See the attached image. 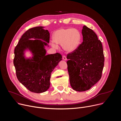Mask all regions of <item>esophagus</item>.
<instances>
[{
  "label": "esophagus",
  "mask_w": 121,
  "mask_h": 121,
  "mask_svg": "<svg viewBox=\"0 0 121 121\" xmlns=\"http://www.w3.org/2000/svg\"><path fill=\"white\" fill-rule=\"evenodd\" d=\"M62 58H63V59L64 60H66V56H62Z\"/></svg>",
  "instance_id": "1"
}]
</instances>
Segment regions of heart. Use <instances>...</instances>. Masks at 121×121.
Returning <instances> with one entry per match:
<instances>
[{"label": "heart", "mask_w": 121, "mask_h": 121, "mask_svg": "<svg viewBox=\"0 0 121 121\" xmlns=\"http://www.w3.org/2000/svg\"><path fill=\"white\" fill-rule=\"evenodd\" d=\"M81 39L79 30L77 29L61 28L56 30L53 35V40L51 45L57 47V44H62L65 51L71 53L78 47Z\"/></svg>", "instance_id": "heart-1"}]
</instances>
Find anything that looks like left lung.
Segmentation results:
<instances>
[{"mask_svg":"<svg viewBox=\"0 0 121 121\" xmlns=\"http://www.w3.org/2000/svg\"><path fill=\"white\" fill-rule=\"evenodd\" d=\"M82 34V43L66 57L70 83L78 91L89 90L101 78L104 62L102 43L94 31L84 25Z\"/></svg>","mask_w":121,"mask_h":121,"instance_id":"left-lung-1","label":"left lung"}]
</instances>
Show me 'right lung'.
Returning <instances> with one entry per match:
<instances>
[{
    "instance_id": "right-lung-1",
    "label": "right lung",
    "mask_w": 121,
    "mask_h": 121,
    "mask_svg": "<svg viewBox=\"0 0 121 121\" xmlns=\"http://www.w3.org/2000/svg\"><path fill=\"white\" fill-rule=\"evenodd\" d=\"M43 28L39 26L27 30L14 50L13 64L17 78L29 91L37 93L49 88L51 74L62 58L58 53L45 55L44 46L49 43L50 33ZM31 38L36 40H29ZM27 48L33 53L31 59H26L24 56V51Z\"/></svg>"
}]
</instances>
